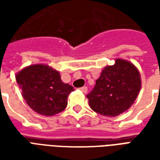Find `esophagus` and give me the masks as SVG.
Segmentation results:
<instances>
[{
  "instance_id": "1",
  "label": "esophagus",
  "mask_w": 160,
  "mask_h": 160,
  "mask_svg": "<svg viewBox=\"0 0 160 160\" xmlns=\"http://www.w3.org/2000/svg\"><path fill=\"white\" fill-rule=\"evenodd\" d=\"M80 90L82 92H84V93H87V87H80Z\"/></svg>"
}]
</instances>
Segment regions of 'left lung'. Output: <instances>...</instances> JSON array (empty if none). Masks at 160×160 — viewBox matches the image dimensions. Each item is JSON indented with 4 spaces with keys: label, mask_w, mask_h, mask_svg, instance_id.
<instances>
[{
    "label": "left lung",
    "mask_w": 160,
    "mask_h": 160,
    "mask_svg": "<svg viewBox=\"0 0 160 160\" xmlns=\"http://www.w3.org/2000/svg\"><path fill=\"white\" fill-rule=\"evenodd\" d=\"M141 75L134 64L117 59L102 71L87 97L92 110L106 117H117L133 104L141 90Z\"/></svg>",
    "instance_id": "1"
}]
</instances>
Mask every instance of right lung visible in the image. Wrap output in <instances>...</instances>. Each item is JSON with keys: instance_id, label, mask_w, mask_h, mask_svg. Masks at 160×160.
<instances>
[{"instance_id": "obj_1", "label": "right lung", "mask_w": 160, "mask_h": 160, "mask_svg": "<svg viewBox=\"0 0 160 160\" xmlns=\"http://www.w3.org/2000/svg\"><path fill=\"white\" fill-rule=\"evenodd\" d=\"M27 104L37 113L53 116L65 110L73 87L61 80L60 73L47 65H31L16 75Z\"/></svg>"}]
</instances>
